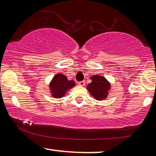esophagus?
Instances as JSON below:
<instances>
[{
    "label": "esophagus",
    "instance_id": "obj_1",
    "mask_svg": "<svg viewBox=\"0 0 156 156\" xmlns=\"http://www.w3.org/2000/svg\"><path fill=\"white\" fill-rule=\"evenodd\" d=\"M78 84H79L80 86H84V85H85V81H84V80H82V81H79V82H78Z\"/></svg>",
    "mask_w": 156,
    "mask_h": 156
}]
</instances>
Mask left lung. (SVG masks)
I'll return each instance as SVG.
<instances>
[{
    "instance_id": "1",
    "label": "left lung",
    "mask_w": 156,
    "mask_h": 156,
    "mask_svg": "<svg viewBox=\"0 0 156 156\" xmlns=\"http://www.w3.org/2000/svg\"><path fill=\"white\" fill-rule=\"evenodd\" d=\"M91 79L92 83L87 86V89L90 94L98 101L105 99L110 89V84L107 80L101 76H93Z\"/></svg>"
}]
</instances>
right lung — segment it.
Masks as SVG:
<instances>
[{
  "mask_svg": "<svg viewBox=\"0 0 156 156\" xmlns=\"http://www.w3.org/2000/svg\"><path fill=\"white\" fill-rule=\"evenodd\" d=\"M76 85L73 80H67V77L62 74H57L54 76L51 83L52 95L59 98L65 94V92Z\"/></svg>",
  "mask_w": 156,
  "mask_h": 156,
  "instance_id": "1",
  "label": "right lung"
}]
</instances>
